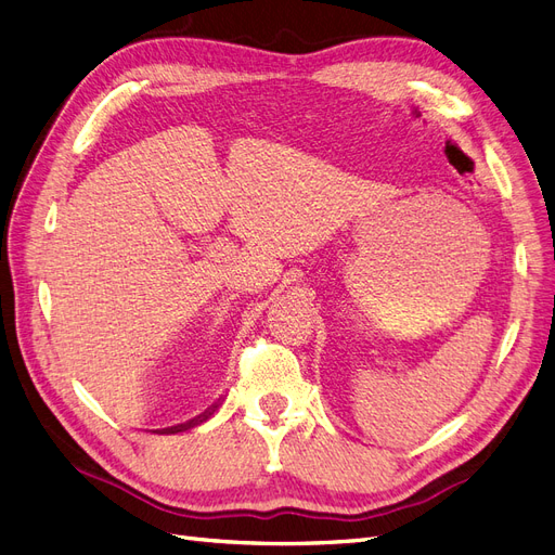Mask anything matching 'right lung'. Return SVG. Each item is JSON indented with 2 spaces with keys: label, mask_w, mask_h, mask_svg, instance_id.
Masks as SVG:
<instances>
[{
  "label": "right lung",
  "mask_w": 555,
  "mask_h": 555,
  "mask_svg": "<svg viewBox=\"0 0 555 555\" xmlns=\"http://www.w3.org/2000/svg\"><path fill=\"white\" fill-rule=\"evenodd\" d=\"M207 415H209V411H207V413H203V415H198V417H193V421H189V423H184V425H177V427L160 429V434H175V431H184V429H191L193 425H198V423L207 421Z\"/></svg>",
  "instance_id": "1"
}]
</instances>
